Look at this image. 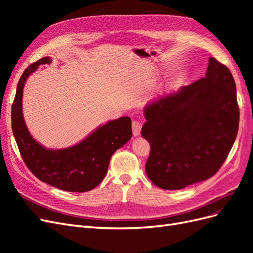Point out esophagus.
<instances>
[{
	"label": "esophagus",
	"mask_w": 253,
	"mask_h": 253,
	"mask_svg": "<svg viewBox=\"0 0 253 253\" xmlns=\"http://www.w3.org/2000/svg\"><path fill=\"white\" fill-rule=\"evenodd\" d=\"M141 127H142V125H141L140 121L133 120V122H132V129H133V135L134 136H138L140 134Z\"/></svg>",
	"instance_id": "esophagus-1"
}]
</instances>
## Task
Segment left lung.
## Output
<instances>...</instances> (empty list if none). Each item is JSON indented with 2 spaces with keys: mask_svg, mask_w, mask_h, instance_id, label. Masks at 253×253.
<instances>
[{
  "mask_svg": "<svg viewBox=\"0 0 253 253\" xmlns=\"http://www.w3.org/2000/svg\"><path fill=\"white\" fill-rule=\"evenodd\" d=\"M141 135L150 142L145 172L165 190L201 182L223 166L239 131L236 87L229 68L209 59L206 77L150 103Z\"/></svg>",
  "mask_w": 253,
  "mask_h": 253,
  "instance_id": "1",
  "label": "left lung"
}]
</instances>
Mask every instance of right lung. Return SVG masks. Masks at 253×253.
<instances>
[{
  "label": "right lung",
  "instance_id": "1",
  "mask_svg": "<svg viewBox=\"0 0 253 253\" xmlns=\"http://www.w3.org/2000/svg\"><path fill=\"white\" fill-rule=\"evenodd\" d=\"M44 57L30 64L21 76L11 109V126L21 156L41 181L68 192H86L102 181L112 155L132 137V121L120 117L98 127L87 138L71 148L48 150L29 134L22 113L23 88L28 76L39 65L49 64Z\"/></svg>",
  "mask_w": 253,
  "mask_h": 253
}]
</instances>
